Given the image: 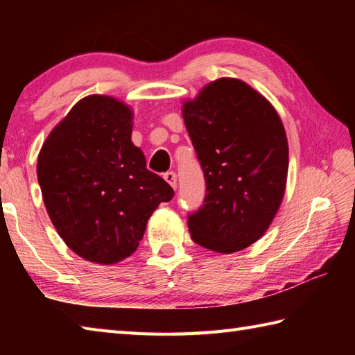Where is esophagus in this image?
I'll use <instances>...</instances> for the list:
<instances>
[{
    "label": "esophagus",
    "instance_id": "1",
    "mask_svg": "<svg viewBox=\"0 0 355 355\" xmlns=\"http://www.w3.org/2000/svg\"><path fill=\"white\" fill-rule=\"evenodd\" d=\"M164 180L172 186L173 189L177 188V173L175 172H166L164 173Z\"/></svg>",
    "mask_w": 355,
    "mask_h": 355
}]
</instances>
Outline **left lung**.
<instances>
[{"instance_id": "obj_1", "label": "left lung", "mask_w": 355, "mask_h": 355, "mask_svg": "<svg viewBox=\"0 0 355 355\" xmlns=\"http://www.w3.org/2000/svg\"><path fill=\"white\" fill-rule=\"evenodd\" d=\"M183 120L205 173L207 196L189 216L192 241L233 254L258 241L282 205L288 141L275 107L236 78L183 101Z\"/></svg>"}]
</instances>
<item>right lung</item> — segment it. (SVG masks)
I'll return each instance as SVG.
<instances>
[{
  "mask_svg": "<svg viewBox=\"0 0 355 355\" xmlns=\"http://www.w3.org/2000/svg\"><path fill=\"white\" fill-rule=\"evenodd\" d=\"M133 117L122 100L87 95L39 152L46 213L64 243L91 263L116 264L135 254L150 216L173 197L131 141Z\"/></svg>",
  "mask_w": 355,
  "mask_h": 355,
  "instance_id": "right-lung-1",
  "label": "right lung"
}]
</instances>
